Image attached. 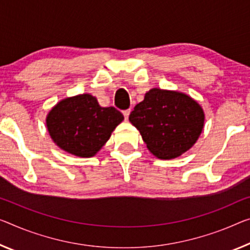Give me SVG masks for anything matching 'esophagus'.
<instances>
[{
    "mask_svg": "<svg viewBox=\"0 0 250 250\" xmlns=\"http://www.w3.org/2000/svg\"><path fill=\"white\" fill-rule=\"evenodd\" d=\"M129 114H130V109H126V110H124V112H123V115H124V117H125L126 121H128Z\"/></svg>",
    "mask_w": 250,
    "mask_h": 250,
    "instance_id": "34e87169",
    "label": "esophagus"
}]
</instances>
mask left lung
I'll return each mask as SVG.
<instances>
[{
	"label": "left lung",
	"mask_w": 250,
	"mask_h": 250,
	"mask_svg": "<svg viewBox=\"0 0 250 250\" xmlns=\"http://www.w3.org/2000/svg\"><path fill=\"white\" fill-rule=\"evenodd\" d=\"M128 120L153 155L171 160L189 151L198 141L205 126V112L189 95L152 88Z\"/></svg>",
	"instance_id": "obj_1"
}]
</instances>
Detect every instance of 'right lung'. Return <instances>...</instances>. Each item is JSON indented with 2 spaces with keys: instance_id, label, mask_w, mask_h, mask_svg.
Masks as SVG:
<instances>
[{
  "instance_id": "right-lung-1",
  "label": "right lung",
  "mask_w": 250,
  "mask_h": 250,
  "mask_svg": "<svg viewBox=\"0 0 250 250\" xmlns=\"http://www.w3.org/2000/svg\"><path fill=\"white\" fill-rule=\"evenodd\" d=\"M124 120L114 107H102L90 94L67 97L45 117L50 137L62 151L79 157L95 156Z\"/></svg>"
}]
</instances>
